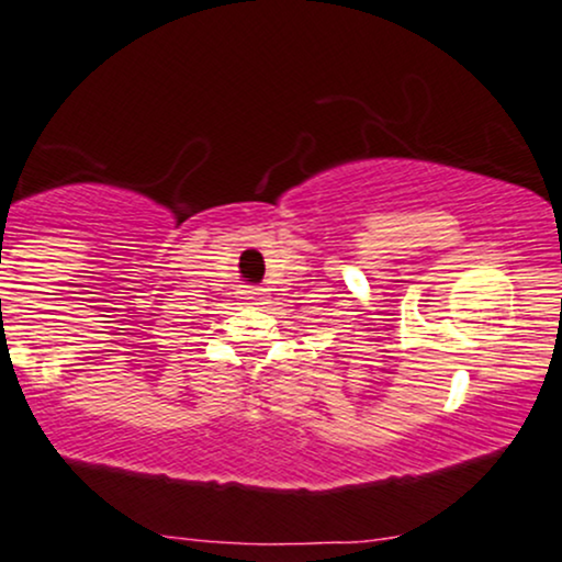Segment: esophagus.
I'll list each match as a JSON object with an SVG mask.
<instances>
[{
	"mask_svg": "<svg viewBox=\"0 0 562 562\" xmlns=\"http://www.w3.org/2000/svg\"><path fill=\"white\" fill-rule=\"evenodd\" d=\"M245 293H248V299H254V301H256V299H259V295H261V293H259V290H245Z\"/></svg>",
	"mask_w": 562,
	"mask_h": 562,
	"instance_id": "esophagus-1",
	"label": "esophagus"
}]
</instances>
